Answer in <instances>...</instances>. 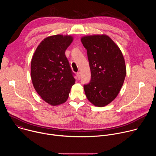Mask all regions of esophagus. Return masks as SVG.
<instances>
[{"instance_id": "1", "label": "esophagus", "mask_w": 156, "mask_h": 156, "mask_svg": "<svg viewBox=\"0 0 156 156\" xmlns=\"http://www.w3.org/2000/svg\"><path fill=\"white\" fill-rule=\"evenodd\" d=\"M76 75H77V76H78V79H80L81 78V72H78L77 73H76Z\"/></svg>"}]
</instances>
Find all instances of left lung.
<instances>
[{
    "instance_id": "1",
    "label": "left lung",
    "mask_w": 156,
    "mask_h": 156,
    "mask_svg": "<svg viewBox=\"0 0 156 156\" xmlns=\"http://www.w3.org/2000/svg\"><path fill=\"white\" fill-rule=\"evenodd\" d=\"M87 50L91 81L84 85L87 99L98 107H104L119 94L126 76L123 54L117 44L107 35L81 37Z\"/></svg>"
}]
</instances>
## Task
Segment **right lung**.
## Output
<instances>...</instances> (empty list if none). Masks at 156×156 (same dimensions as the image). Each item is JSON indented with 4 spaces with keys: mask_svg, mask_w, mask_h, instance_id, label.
<instances>
[{
    "mask_svg": "<svg viewBox=\"0 0 156 156\" xmlns=\"http://www.w3.org/2000/svg\"><path fill=\"white\" fill-rule=\"evenodd\" d=\"M72 41L71 36L48 37L39 44L31 60L33 86L41 98L51 105L65 102L75 83V74L65 54Z\"/></svg>",
    "mask_w": 156,
    "mask_h": 156,
    "instance_id": "right-lung-1",
    "label": "right lung"
}]
</instances>
